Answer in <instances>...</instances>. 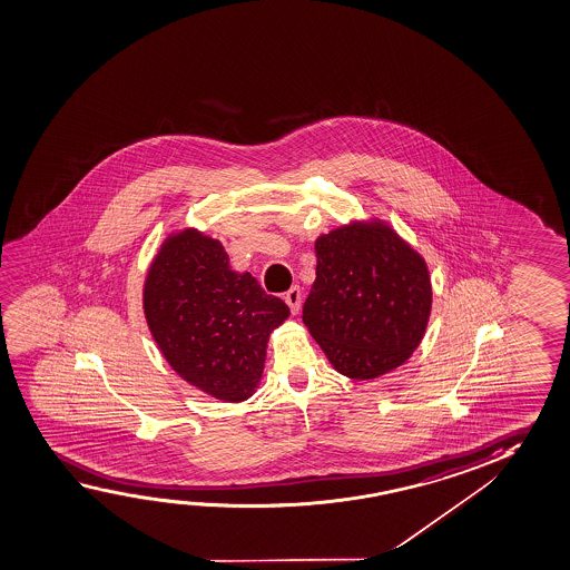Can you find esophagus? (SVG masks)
Returning a JSON list of instances; mask_svg holds the SVG:
<instances>
[{"instance_id":"obj_1","label":"esophagus","mask_w":570,"mask_h":570,"mask_svg":"<svg viewBox=\"0 0 570 570\" xmlns=\"http://www.w3.org/2000/svg\"><path fill=\"white\" fill-rule=\"evenodd\" d=\"M301 298H303L301 297V287H297V285H295V287H291V289L285 293V303L289 305L293 313H298V308H301Z\"/></svg>"}]
</instances>
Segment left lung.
<instances>
[{
	"instance_id": "left-lung-1",
	"label": "left lung",
	"mask_w": 570,
	"mask_h": 570,
	"mask_svg": "<svg viewBox=\"0 0 570 570\" xmlns=\"http://www.w3.org/2000/svg\"><path fill=\"white\" fill-rule=\"evenodd\" d=\"M315 254L303 323L335 371L372 380L402 366L432 311L424 257L380 219L321 235Z\"/></svg>"
}]
</instances>
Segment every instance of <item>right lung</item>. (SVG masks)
<instances>
[{
    "label": "right lung",
    "instance_id": "right-lung-1",
    "mask_svg": "<svg viewBox=\"0 0 570 570\" xmlns=\"http://www.w3.org/2000/svg\"><path fill=\"white\" fill-rule=\"evenodd\" d=\"M142 305L173 371L224 402L254 394L269 335L289 316L252 273L229 267L224 245L194 227L164 239L146 275Z\"/></svg>",
    "mask_w": 570,
    "mask_h": 570
}]
</instances>
